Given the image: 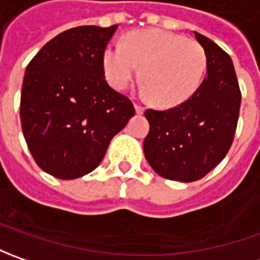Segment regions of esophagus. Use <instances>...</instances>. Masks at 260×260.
I'll return each mask as SVG.
<instances>
[{
    "instance_id": "esophagus-1",
    "label": "esophagus",
    "mask_w": 260,
    "mask_h": 260,
    "mask_svg": "<svg viewBox=\"0 0 260 260\" xmlns=\"http://www.w3.org/2000/svg\"><path fill=\"white\" fill-rule=\"evenodd\" d=\"M135 108H136V113L137 114H143L145 113V107L140 104H135Z\"/></svg>"
}]
</instances>
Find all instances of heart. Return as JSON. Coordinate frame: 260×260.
<instances>
[{
  "label": "heart",
  "mask_w": 260,
  "mask_h": 260,
  "mask_svg": "<svg viewBox=\"0 0 260 260\" xmlns=\"http://www.w3.org/2000/svg\"><path fill=\"white\" fill-rule=\"evenodd\" d=\"M142 66L145 92L159 107H176L189 100L203 81L207 55L203 46L164 30H139L124 45H111L104 55L105 74L111 85L124 89Z\"/></svg>",
  "instance_id": "heart-1"
}]
</instances>
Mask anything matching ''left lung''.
<instances>
[{"label":"left lung","instance_id":"obj_1","mask_svg":"<svg viewBox=\"0 0 260 260\" xmlns=\"http://www.w3.org/2000/svg\"><path fill=\"white\" fill-rule=\"evenodd\" d=\"M207 55V76L195 94L169 110L145 111L150 130L143 149L156 174L171 181H198L218 165L235 139L242 92L232 57L194 31Z\"/></svg>","mask_w":260,"mask_h":260}]
</instances>
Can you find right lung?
Segmentation results:
<instances>
[{
  "label": "right lung",
  "mask_w": 260,
  "mask_h": 260,
  "mask_svg": "<svg viewBox=\"0 0 260 260\" xmlns=\"http://www.w3.org/2000/svg\"><path fill=\"white\" fill-rule=\"evenodd\" d=\"M117 27L69 28L25 68L23 135L36 164L55 178L75 179L94 171L135 115L130 98L105 81L104 53Z\"/></svg>",
  "instance_id": "obj_1"
}]
</instances>
